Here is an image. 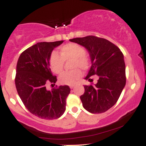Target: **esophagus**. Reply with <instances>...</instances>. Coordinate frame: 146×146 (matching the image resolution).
<instances>
[{
    "label": "esophagus",
    "instance_id": "esophagus-1",
    "mask_svg": "<svg viewBox=\"0 0 146 146\" xmlns=\"http://www.w3.org/2000/svg\"><path fill=\"white\" fill-rule=\"evenodd\" d=\"M69 87H70V88H71V89H73V88L75 87V86H74V85H71V86H69Z\"/></svg>",
    "mask_w": 146,
    "mask_h": 146
}]
</instances>
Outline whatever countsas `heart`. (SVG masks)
Returning a JSON list of instances; mask_svg holds the SVG:
<instances>
[{
  "label": "heart",
  "mask_w": 146,
  "mask_h": 146,
  "mask_svg": "<svg viewBox=\"0 0 146 146\" xmlns=\"http://www.w3.org/2000/svg\"><path fill=\"white\" fill-rule=\"evenodd\" d=\"M59 54L53 51L49 57V65L51 70L56 74L62 71L64 61L72 60L71 67L73 69L64 72L59 77V82L62 84H73L82 77L83 71H87L91 66L90 60L85 53V49L82 46L75 43L65 44L60 48Z\"/></svg>",
  "instance_id": "1"
}]
</instances>
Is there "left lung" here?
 <instances>
[{"label":"left lung","instance_id":"obj_1","mask_svg":"<svg viewBox=\"0 0 146 146\" xmlns=\"http://www.w3.org/2000/svg\"><path fill=\"white\" fill-rule=\"evenodd\" d=\"M70 41L84 46L89 52L92 66L85 78L93 81L97 75L98 83L84 87L80 96L83 107L91 113H102L116 104L126 82L125 66L121 50L111 42L95 36L75 38Z\"/></svg>","mask_w":146,"mask_h":146}]
</instances>
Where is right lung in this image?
I'll list each match as a JSON object with an SVG mask.
<instances>
[{
    "label": "right lung",
    "instance_id": "1",
    "mask_svg": "<svg viewBox=\"0 0 146 146\" xmlns=\"http://www.w3.org/2000/svg\"><path fill=\"white\" fill-rule=\"evenodd\" d=\"M63 42L37 43L21 53L16 65L15 84L18 95L27 109L41 119H58L66 110L69 86H56L51 90L46 88L48 84L55 85L57 82L49 67V57Z\"/></svg>",
    "mask_w": 146,
    "mask_h": 146
}]
</instances>
